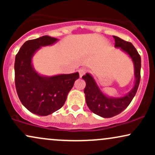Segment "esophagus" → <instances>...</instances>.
<instances>
[{"mask_svg":"<svg viewBox=\"0 0 155 155\" xmlns=\"http://www.w3.org/2000/svg\"><path fill=\"white\" fill-rule=\"evenodd\" d=\"M87 71H88V69L86 68H80L79 71L80 77H81L83 75H84V74H86Z\"/></svg>","mask_w":155,"mask_h":155,"instance_id":"esophagus-1","label":"esophagus"}]
</instances>
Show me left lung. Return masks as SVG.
Returning a JSON list of instances; mask_svg holds the SVG:
<instances>
[{"label":"left lung","mask_w":155,"mask_h":155,"mask_svg":"<svg viewBox=\"0 0 155 155\" xmlns=\"http://www.w3.org/2000/svg\"><path fill=\"white\" fill-rule=\"evenodd\" d=\"M113 37L115 40V47H120L132 58L135 67L136 83L134 87L127 95L118 98H112L103 94L92 76L86 74V75L82 76V79L86 82V87L84 92L85 93L87 105L94 114L104 118H110L116 116L129 106L136 95L140 79L141 60L136 49L130 42L126 41L114 35Z\"/></svg>","instance_id":"8db88e82"}]
</instances>
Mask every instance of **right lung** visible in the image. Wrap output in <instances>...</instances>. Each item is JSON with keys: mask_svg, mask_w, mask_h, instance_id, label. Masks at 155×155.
<instances>
[{"mask_svg": "<svg viewBox=\"0 0 155 155\" xmlns=\"http://www.w3.org/2000/svg\"><path fill=\"white\" fill-rule=\"evenodd\" d=\"M57 41L48 35L28 40L16 54L15 79L17 95L27 109L39 116H47L63 107L68 94L79 77L78 72L45 77L34 71L31 59L35 51Z\"/></svg>", "mask_w": 155, "mask_h": 155, "instance_id": "add662e5", "label": "right lung"}]
</instances>
